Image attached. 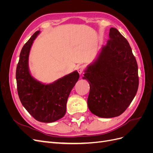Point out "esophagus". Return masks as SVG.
Segmentation results:
<instances>
[{"label":"esophagus","mask_w":153,"mask_h":153,"mask_svg":"<svg viewBox=\"0 0 153 153\" xmlns=\"http://www.w3.org/2000/svg\"><path fill=\"white\" fill-rule=\"evenodd\" d=\"M84 69H85L84 66H78V68H77V70H78V73H79L80 75H81V74L83 73V71H84Z\"/></svg>","instance_id":"34e87169"}]
</instances>
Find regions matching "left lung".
<instances>
[{"instance_id":"left-lung-1","label":"left lung","mask_w":153,"mask_h":153,"mask_svg":"<svg viewBox=\"0 0 153 153\" xmlns=\"http://www.w3.org/2000/svg\"><path fill=\"white\" fill-rule=\"evenodd\" d=\"M84 76L90 85L87 105L93 114L115 117L130 105L138 87V66L130 45L117 29H110L107 43Z\"/></svg>"}]
</instances>
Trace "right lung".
Segmentation results:
<instances>
[{"label":"right lung","mask_w":153,"mask_h":153,"mask_svg":"<svg viewBox=\"0 0 153 153\" xmlns=\"http://www.w3.org/2000/svg\"><path fill=\"white\" fill-rule=\"evenodd\" d=\"M40 31H36L23 47L16 67L17 91L22 105L37 121L53 123L64 116L70 92L79 78L75 71L49 84L31 75L29 57L31 47Z\"/></svg>","instance_id":"right-lung-1"}]
</instances>
